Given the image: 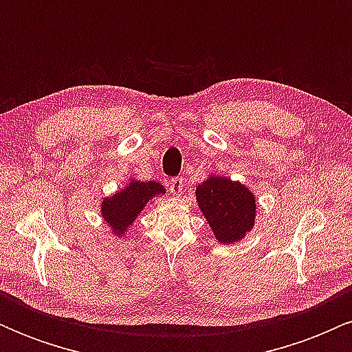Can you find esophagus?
Masks as SVG:
<instances>
[{
    "label": "esophagus",
    "mask_w": 352,
    "mask_h": 352,
    "mask_svg": "<svg viewBox=\"0 0 352 352\" xmlns=\"http://www.w3.org/2000/svg\"><path fill=\"white\" fill-rule=\"evenodd\" d=\"M168 187H170V192L173 195H180V193L184 192V179H182V177L170 179V182H168Z\"/></svg>",
    "instance_id": "1"
}]
</instances>
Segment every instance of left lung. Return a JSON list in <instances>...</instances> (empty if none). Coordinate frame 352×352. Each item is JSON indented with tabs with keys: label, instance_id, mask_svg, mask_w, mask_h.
Returning a JSON list of instances; mask_svg holds the SVG:
<instances>
[{
	"label": "left lung",
	"instance_id": "8db88e82",
	"mask_svg": "<svg viewBox=\"0 0 352 352\" xmlns=\"http://www.w3.org/2000/svg\"><path fill=\"white\" fill-rule=\"evenodd\" d=\"M199 207L220 243H235L254 225L253 193L240 182L210 177L197 187Z\"/></svg>",
	"mask_w": 352,
	"mask_h": 352
}]
</instances>
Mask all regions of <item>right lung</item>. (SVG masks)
I'll return each instance as SVG.
<instances>
[{
    "instance_id": "1",
    "label": "right lung",
    "mask_w": 352,
    "mask_h": 352,
    "mask_svg": "<svg viewBox=\"0 0 352 352\" xmlns=\"http://www.w3.org/2000/svg\"><path fill=\"white\" fill-rule=\"evenodd\" d=\"M165 193L159 182H131L124 190L102 201V217L117 235H124L145 204L152 197Z\"/></svg>"
}]
</instances>
